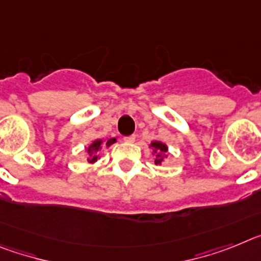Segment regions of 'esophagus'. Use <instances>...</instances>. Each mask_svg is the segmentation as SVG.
<instances>
[{
	"label": "esophagus",
	"instance_id": "1",
	"mask_svg": "<svg viewBox=\"0 0 261 261\" xmlns=\"http://www.w3.org/2000/svg\"><path fill=\"white\" fill-rule=\"evenodd\" d=\"M124 142H127V143H133L134 140H135V135H128V137L123 138Z\"/></svg>",
	"mask_w": 261,
	"mask_h": 261
}]
</instances>
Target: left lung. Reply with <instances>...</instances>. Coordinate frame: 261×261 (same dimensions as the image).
Masks as SVG:
<instances>
[{
	"mask_svg": "<svg viewBox=\"0 0 261 261\" xmlns=\"http://www.w3.org/2000/svg\"><path fill=\"white\" fill-rule=\"evenodd\" d=\"M149 147L153 149V153H156V159H155V164H162L164 162V159L168 158L167 152H168V147L167 144L162 143V142H152V143L149 144Z\"/></svg>",
	"mask_w": 261,
	"mask_h": 261,
	"instance_id": "1",
	"label": "left lung"
}]
</instances>
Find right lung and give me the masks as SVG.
<instances>
[{"mask_svg":"<svg viewBox=\"0 0 261 261\" xmlns=\"http://www.w3.org/2000/svg\"><path fill=\"white\" fill-rule=\"evenodd\" d=\"M117 142V139L115 138H110V139H108L106 142H103L102 139H97L94 140L92 144H90L89 147L87 148V152H88V163H94L97 162V159H98V155H97V152H98L99 149H102L103 147H110L113 143H115Z\"/></svg>","mask_w":261,"mask_h":261,"instance_id":"right-lung-1","label":"right lung"}]
</instances>
